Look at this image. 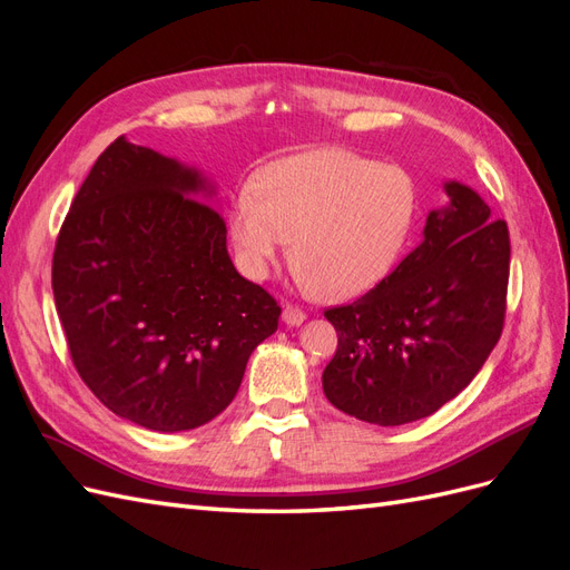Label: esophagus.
I'll use <instances>...</instances> for the list:
<instances>
[{
    "label": "esophagus",
    "instance_id": "obj_1",
    "mask_svg": "<svg viewBox=\"0 0 570 570\" xmlns=\"http://www.w3.org/2000/svg\"><path fill=\"white\" fill-rule=\"evenodd\" d=\"M304 321H306V314L302 312V308L289 306V304L283 308V323H285V325L297 327V325H302Z\"/></svg>",
    "mask_w": 570,
    "mask_h": 570
}]
</instances>
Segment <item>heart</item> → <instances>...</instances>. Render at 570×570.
I'll return each mask as SVG.
<instances>
[{"mask_svg": "<svg viewBox=\"0 0 570 570\" xmlns=\"http://www.w3.org/2000/svg\"><path fill=\"white\" fill-rule=\"evenodd\" d=\"M416 216L419 189L402 166L323 147L258 170L230 204L228 233L249 278L264 281L292 239L304 287L350 302L400 264Z\"/></svg>", "mask_w": 570, "mask_h": 570, "instance_id": "1", "label": "heart"}]
</instances>
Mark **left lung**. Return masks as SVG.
<instances>
[{"label": "left lung", "instance_id": "obj_1", "mask_svg": "<svg viewBox=\"0 0 570 570\" xmlns=\"http://www.w3.org/2000/svg\"><path fill=\"white\" fill-rule=\"evenodd\" d=\"M446 204L423 239L354 304L327 308L337 352L323 371L327 402L373 425L435 413L469 385L502 335L509 230L473 187L446 180Z\"/></svg>", "mask_w": 570, "mask_h": 570}]
</instances>
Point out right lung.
<instances>
[{"label":"right lung","instance_id":"add662e5","mask_svg":"<svg viewBox=\"0 0 570 570\" xmlns=\"http://www.w3.org/2000/svg\"><path fill=\"white\" fill-rule=\"evenodd\" d=\"M216 185L124 135L99 154L55 249L51 289L80 377L154 433L216 419L281 306L237 273Z\"/></svg>","mask_w":570,"mask_h":570}]
</instances>
